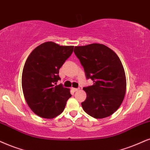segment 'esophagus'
I'll return each instance as SVG.
<instances>
[{
    "instance_id": "34e87169",
    "label": "esophagus",
    "mask_w": 150,
    "mask_h": 150,
    "mask_svg": "<svg viewBox=\"0 0 150 150\" xmlns=\"http://www.w3.org/2000/svg\"><path fill=\"white\" fill-rule=\"evenodd\" d=\"M71 90L73 91V92H76L79 90V88H71Z\"/></svg>"
}]
</instances>
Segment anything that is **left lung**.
Instances as JSON below:
<instances>
[{
    "instance_id": "left-lung-1",
    "label": "left lung",
    "mask_w": 150,
    "mask_h": 150,
    "mask_svg": "<svg viewBox=\"0 0 150 150\" xmlns=\"http://www.w3.org/2000/svg\"><path fill=\"white\" fill-rule=\"evenodd\" d=\"M74 52L84 68L91 86L84 87L86 99L81 102L84 111L95 118L113 114L120 107L126 92V77L120 59L103 44L75 46Z\"/></svg>"
}]
</instances>
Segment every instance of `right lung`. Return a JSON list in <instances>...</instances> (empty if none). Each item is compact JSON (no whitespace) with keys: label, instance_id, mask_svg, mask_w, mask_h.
Segmentation results:
<instances>
[{"label":"right lung","instance_id":"obj_1","mask_svg":"<svg viewBox=\"0 0 150 150\" xmlns=\"http://www.w3.org/2000/svg\"><path fill=\"white\" fill-rule=\"evenodd\" d=\"M74 46H61L54 42L43 43L30 53L22 73L24 97L32 111L44 118L61 114L70 90L57 84L60 77L59 70L71 55Z\"/></svg>","mask_w":150,"mask_h":150}]
</instances>
